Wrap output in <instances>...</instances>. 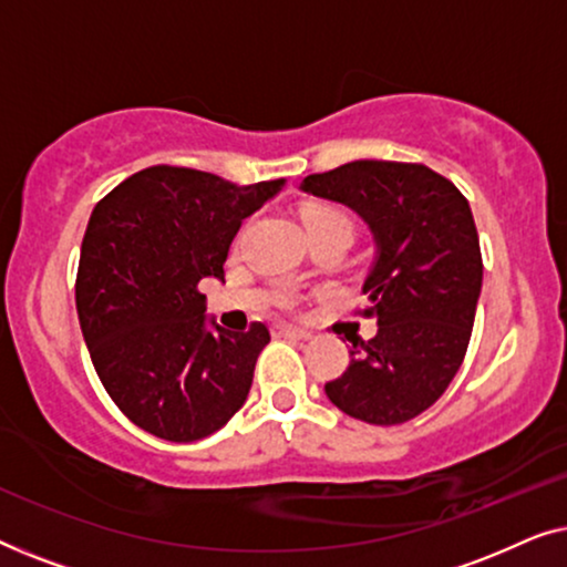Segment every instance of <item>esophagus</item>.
<instances>
[{
    "label": "esophagus",
    "mask_w": 567,
    "mask_h": 567,
    "mask_svg": "<svg viewBox=\"0 0 567 567\" xmlns=\"http://www.w3.org/2000/svg\"><path fill=\"white\" fill-rule=\"evenodd\" d=\"M276 330H278V336H284V338H297V340L312 338V332L305 328H297V324H278Z\"/></svg>",
    "instance_id": "1"
}]
</instances>
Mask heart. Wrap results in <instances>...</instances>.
I'll list each match as a JSON object with an SVG mask.
<instances>
[{"label":"heart","instance_id":"1","mask_svg":"<svg viewBox=\"0 0 567 567\" xmlns=\"http://www.w3.org/2000/svg\"><path fill=\"white\" fill-rule=\"evenodd\" d=\"M332 221L351 224V216H348L343 208H336V206H309V208H305V224H307V227H317V224H332Z\"/></svg>","mask_w":567,"mask_h":567}]
</instances>
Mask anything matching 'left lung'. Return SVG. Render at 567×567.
I'll use <instances>...</instances> for the list:
<instances>
[{
	"mask_svg": "<svg viewBox=\"0 0 567 567\" xmlns=\"http://www.w3.org/2000/svg\"><path fill=\"white\" fill-rule=\"evenodd\" d=\"M301 190L353 208L377 243L363 281L377 336L348 338L351 363L324 392L355 421L405 423L446 392L470 346L483 255L467 198L431 167L384 159L307 175Z\"/></svg>",
	"mask_w": 567,
	"mask_h": 567,
	"instance_id": "8db88e82",
	"label": "left lung"
}]
</instances>
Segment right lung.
<instances>
[{
    "instance_id": "right-lung-1",
    "label": "right lung",
    "mask_w": 567,
    "mask_h": 567,
    "mask_svg": "<svg viewBox=\"0 0 567 567\" xmlns=\"http://www.w3.org/2000/svg\"><path fill=\"white\" fill-rule=\"evenodd\" d=\"M281 188L154 165L92 212L74 286L82 336L105 392L152 436L206 439L245 405L270 332L208 320L198 286L224 278L243 219Z\"/></svg>"
}]
</instances>
